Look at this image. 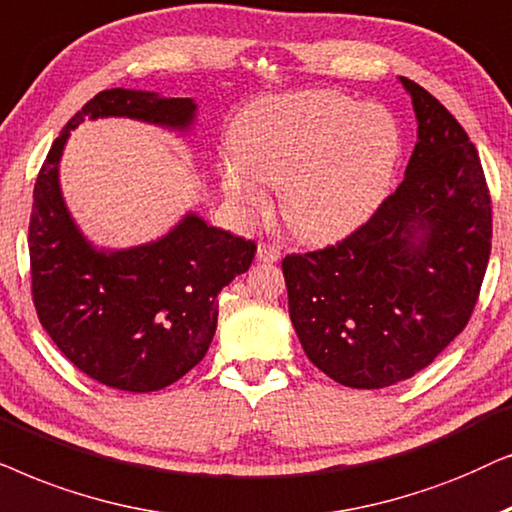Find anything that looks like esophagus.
Returning <instances> with one entry per match:
<instances>
[{
	"mask_svg": "<svg viewBox=\"0 0 512 512\" xmlns=\"http://www.w3.org/2000/svg\"><path fill=\"white\" fill-rule=\"evenodd\" d=\"M278 260H281V248H276V245H269V243L257 245V262L274 264Z\"/></svg>",
	"mask_w": 512,
	"mask_h": 512,
	"instance_id": "obj_1",
	"label": "esophagus"
}]
</instances>
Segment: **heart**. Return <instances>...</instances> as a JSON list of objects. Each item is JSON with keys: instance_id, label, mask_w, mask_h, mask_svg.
Segmentation results:
<instances>
[{"instance_id": "b5f03b06", "label": "heart", "mask_w": 512, "mask_h": 512, "mask_svg": "<svg viewBox=\"0 0 512 512\" xmlns=\"http://www.w3.org/2000/svg\"><path fill=\"white\" fill-rule=\"evenodd\" d=\"M220 187L243 217L269 208L281 187L285 222L309 241L342 236L391 189L403 133L391 109L337 91H302L250 102L229 128Z\"/></svg>"}]
</instances>
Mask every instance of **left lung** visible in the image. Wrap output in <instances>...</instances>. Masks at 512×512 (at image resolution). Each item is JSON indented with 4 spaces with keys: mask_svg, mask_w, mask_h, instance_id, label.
<instances>
[{
    "mask_svg": "<svg viewBox=\"0 0 512 512\" xmlns=\"http://www.w3.org/2000/svg\"><path fill=\"white\" fill-rule=\"evenodd\" d=\"M398 81L417 117L405 180L342 243L283 260L304 353L351 388L398 384L431 365L466 327L492 250L473 142L426 88Z\"/></svg>",
    "mask_w": 512,
    "mask_h": 512,
    "instance_id": "1",
    "label": "left lung"
}]
</instances>
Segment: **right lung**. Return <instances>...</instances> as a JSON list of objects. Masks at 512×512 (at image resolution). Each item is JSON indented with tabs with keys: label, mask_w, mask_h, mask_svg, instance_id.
Here are the masks:
<instances>
[{
	"label": "right lung",
	"mask_w": 512,
	"mask_h": 512,
	"mask_svg": "<svg viewBox=\"0 0 512 512\" xmlns=\"http://www.w3.org/2000/svg\"><path fill=\"white\" fill-rule=\"evenodd\" d=\"M95 119H133L187 138L199 121V102L138 88L100 91L67 121L34 185L27 243L44 330L100 384L159 391L206 356L217 330V295L250 269L257 245L213 227L196 210L147 243L95 245L60 187L67 140Z\"/></svg>",
	"instance_id": "add662e5"
}]
</instances>
